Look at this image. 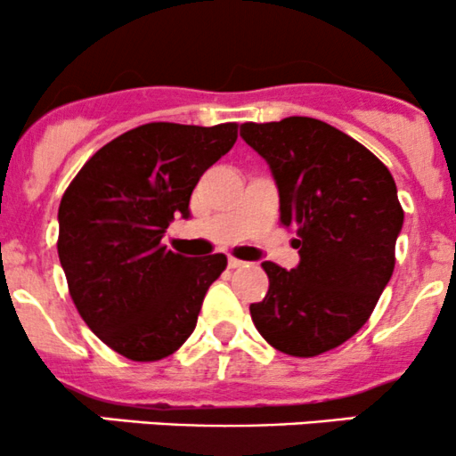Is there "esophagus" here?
<instances>
[{
  "instance_id": "obj_1",
  "label": "esophagus",
  "mask_w": 456,
  "mask_h": 456,
  "mask_svg": "<svg viewBox=\"0 0 456 456\" xmlns=\"http://www.w3.org/2000/svg\"><path fill=\"white\" fill-rule=\"evenodd\" d=\"M227 264H229V268L235 270V268H242V265L246 264V261H242V259H235V257H229Z\"/></svg>"
}]
</instances>
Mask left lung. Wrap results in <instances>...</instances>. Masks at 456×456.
Returning <instances> with one entry per match:
<instances>
[{"label":"left lung","instance_id":"obj_1","mask_svg":"<svg viewBox=\"0 0 456 456\" xmlns=\"http://www.w3.org/2000/svg\"><path fill=\"white\" fill-rule=\"evenodd\" d=\"M240 134L279 186L281 224L294 229V270L264 261L268 294L250 317L272 347L313 358L369 322L395 270L403 208L388 167L315 118L246 122Z\"/></svg>","mask_w":456,"mask_h":456}]
</instances>
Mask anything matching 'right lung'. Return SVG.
Instances as JSON below:
<instances>
[{"instance_id":"obj_1","label":"right lung","mask_w":456,"mask_h":456,"mask_svg":"<svg viewBox=\"0 0 456 456\" xmlns=\"http://www.w3.org/2000/svg\"><path fill=\"white\" fill-rule=\"evenodd\" d=\"M238 124L151 122L92 156L60 203L57 253L78 315L134 362L167 358L191 337L223 253L195 259L162 244L188 218L199 177L233 148Z\"/></svg>"}]
</instances>
